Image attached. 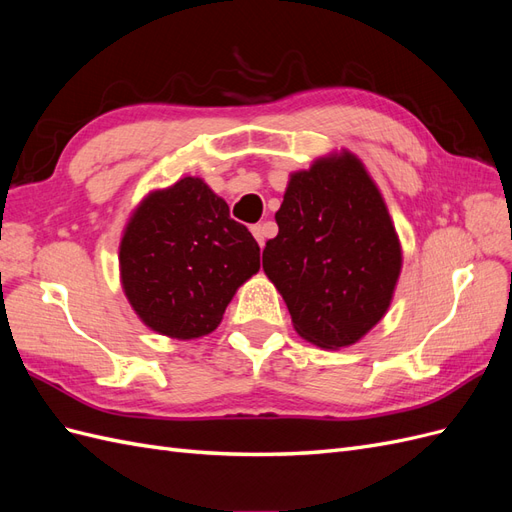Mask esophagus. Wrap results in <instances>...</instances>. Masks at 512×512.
Returning a JSON list of instances; mask_svg holds the SVG:
<instances>
[{
	"instance_id": "esophagus-1",
	"label": "esophagus",
	"mask_w": 512,
	"mask_h": 512,
	"mask_svg": "<svg viewBox=\"0 0 512 512\" xmlns=\"http://www.w3.org/2000/svg\"><path fill=\"white\" fill-rule=\"evenodd\" d=\"M252 235H254V239L258 241L260 247H265V239H267V226L265 224L252 226Z\"/></svg>"
}]
</instances>
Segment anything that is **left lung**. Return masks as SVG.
<instances>
[{
	"label": "left lung",
	"mask_w": 512,
	"mask_h": 512,
	"mask_svg": "<svg viewBox=\"0 0 512 512\" xmlns=\"http://www.w3.org/2000/svg\"><path fill=\"white\" fill-rule=\"evenodd\" d=\"M262 269L305 342L339 350L389 312L404 254L389 207L363 160L348 149L288 177Z\"/></svg>",
	"instance_id": "1"
}]
</instances>
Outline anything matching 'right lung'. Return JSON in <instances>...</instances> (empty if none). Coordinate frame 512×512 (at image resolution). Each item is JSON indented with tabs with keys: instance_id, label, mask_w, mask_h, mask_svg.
I'll return each instance as SVG.
<instances>
[{
	"instance_id": "right-lung-1",
	"label": "right lung",
	"mask_w": 512,
	"mask_h": 512,
	"mask_svg": "<svg viewBox=\"0 0 512 512\" xmlns=\"http://www.w3.org/2000/svg\"><path fill=\"white\" fill-rule=\"evenodd\" d=\"M258 269L252 232L200 177L151 190L121 232L123 294L145 327L181 342L218 329L235 292Z\"/></svg>"
}]
</instances>
